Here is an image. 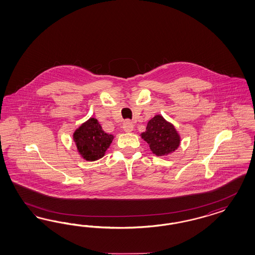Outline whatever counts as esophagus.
Masks as SVG:
<instances>
[{
    "instance_id": "34e87169",
    "label": "esophagus",
    "mask_w": 255,
    "mask_h": 255,
    "mask_svg": "<svg viewBox=\"0 0 255 255\" xmlns=\"http://www.w3.org/2000/svg\"><path fill=\"white\" fill-rule=\"evenodd\" d=\"M123 128L126 132H130L133 130V124L130 121H126L123 125Z\"/></svg>"
}]
</instances>
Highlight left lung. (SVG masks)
<instances>
[{
	"instance_id": "obj_1",
	"label": "left lung",
	"mask_w": 255,
	"mask_h": 255,
	"mask_svg": "<svg viewBox=\"0 0 255 255\" xmlns=\"http://www.w3.org/2000/svg\"><path fill=\"white\" fill-rule=\"evenodd\" d=\"M148 144L153 154L165 157L172 154L180 145V134L174 124L162 115H156L147 122L146 131L140 134Z\"/></svg>"
}]
</instances>
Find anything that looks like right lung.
<instances>
[{"label":"right lung","instance_id":"1","mask_svg":"<svg viewBox=\"0 0 255 255\" xmlns=\"http://www.w3.org/2000/svg\"><path fill=\"white\" fill-rule=\"evenodd\" d=\"M114 135L108 134L95 118H90L73 133V140L77 152L88 162H94L103 158Z\"/></svg>","mask_w":255,"mask_h":255}]
</instances>
